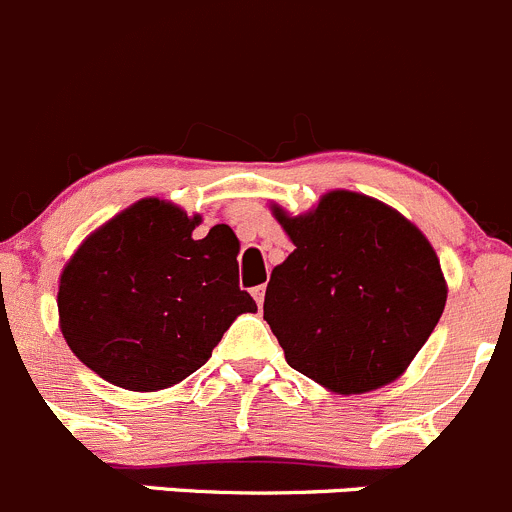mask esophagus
Instances as JSON below:
<instances>
[{"instance_id":"34e87169","label":"esophagus","mask_w":512,"mask_h":512,"mask_svg":"<svg viewBox=\"0 0 512 512\" xmlns=\"http://www.w3.org/2000/svg\"><path fill=\"white\" fill-rule=\"evenodd\" d=\"M252 298H255V303L262 308V303H265V285H255V288H252Z\"/></svg>"}]
</instances>
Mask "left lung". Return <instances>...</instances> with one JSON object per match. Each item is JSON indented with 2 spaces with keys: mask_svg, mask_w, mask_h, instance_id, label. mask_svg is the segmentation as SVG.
Masks as SVG:
<instances>
[{
  "mask_svg": "<svg viewBox=\"0 0 512 512\" xmlns=\"http://www.w3.org/2000/svg\"><path fill=\"white\" fill-rule=\"evenodd\" d=\"M275 217L295 245L265 290V321L285 361L341 394L401 376L447 303L427 237L353 191H331L300 217L275 207Z\"/></svg>",
  "mask_w": 512,
  "mask_h": 512,
  "instance_id": "1",
  "label": "left lung"
}]
</instances>
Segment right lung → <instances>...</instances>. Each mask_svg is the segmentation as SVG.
<instances>
[{
  "mask_svg": "<svg viewBox=\"0 0 512 512\" xmlns=\"http://www.w3.org/2000/svg\"><path fill=\"white\" fill-rule=\"evenodd\" d=\"M199 217L141 199L80 245L62 270L57 310L70 351L131 391L179 384L202 369L240 313V242L227 224L194 240Z\"/></svg>",
  "mask_w": 512,
  "mask_h": 512,
  "instance_id": "1",
  "label": "right lung"
}]
</instances>
